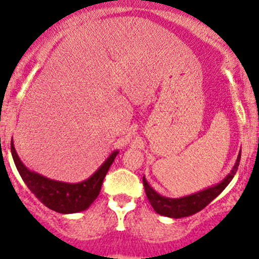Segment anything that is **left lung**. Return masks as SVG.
Here are the masks:
<instances>
[{"label":"left lung","instance_id":"1","mask_svg":"<svg viewBox=\"0 0 259 259\" xmlns=\"http://www.w3.org/2000/svg\"><path fill=\"white\" fill-rule=\"evenodd\" d=\"M239 160H241V152H239L237 161H236L233 170L231 171V172L228 174L227 178L223 180L222 182H220L219 185L203 190V191L201 192H197V194L195 195H190L181 198H167L164 197V196H160L157 192H155L154 190L149 186L145 178H143L146 197H148L152 208H154L159 214H162V216L172 217V219H181V217L192 216V214L197 213L198 211L205 208L211 201H213L214 198L227 187V185L230 184L231 180H232L233 176L236 175V171H237L239 165Z\"/></svg>","mask_w":259,"mask_h":259}]
</instances>
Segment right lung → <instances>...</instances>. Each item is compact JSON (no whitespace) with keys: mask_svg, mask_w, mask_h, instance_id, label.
<instances>
[{"mask_svg":"<svg viewBox=\"0 0 259 259\" xmlns=\"http://www.w3.org/2000/svg\"><path fill=\"white\" fill-rule=\"evenodd\" d=\"M11 152L22 180L31 190L32 194H34L43 205L59 213H74L88 208L99 195L109 167L118 155V151H114L108 157L107 161L100 166L99 170L85 181L79 184H67V182L50 180L29 171L22 164L12 141H11Z\"/></svg>","mask_w":259,"mask_h":259,"instance_id":"right-lung-1","label":"right lung"}]
</instances>
